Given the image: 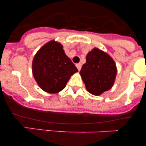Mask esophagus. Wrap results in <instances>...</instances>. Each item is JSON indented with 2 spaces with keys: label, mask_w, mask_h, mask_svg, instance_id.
<instances>
[{
  "label": "esophagus",
  "mask_w": 146,
  "mask_h": 146,
  "mask_svg": "<svg viewBox=\"0 0 146 146\" xmlns=\"http://www.w3.org/2000/svg\"><path fill=\"white\" fill-rule=\"evenodd\" d=\"M76 66H77L78 71H80L81 69V67H82V64H76Z\"/></svg>",
  "instance_id": "34e87169"
}]
</instances>
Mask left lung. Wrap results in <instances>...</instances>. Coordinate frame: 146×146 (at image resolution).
Segmentation results:
<instances>
[{
    "label": "left lung",
    "mask_w": 146,
    "mask_h": 146,
    "mask_svg": "<svg viewBox=\"0 0 146 146\" xmlns=\"http://www.w3.org/2000/svg\"><path fill=\"white\" fill-rule=\"evenodd\" d=\"M80 74L87 91L100 96L114 85L117 67L110 55L95 47L86 55V63L82 65Z\"/></svg>",
    "instance_id": "1"
}]
</instances>
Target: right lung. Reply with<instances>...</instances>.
Listing matches in <instances>:
<instances>
[{
  "mask_svg": "<svg viewBox=\"0 0 146 146\" xmlns=\"http://www.w3.org/2000/svg\"><path fill=\"white\" fill-rule=\"evenodd\" d=\"M78 72L65 54L63 45L55 40L44 44L34 55L32 72L37 84L45 92L57 94Z\"/></svg>",
  "mask_w": 146,
  "mask_h": 146,
  "instance_id": "obj_1",
  "label": "right lung"
}]
</instances>
